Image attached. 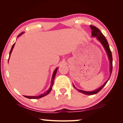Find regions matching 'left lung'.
Wrapping results in <instances>:
<instances>
[{
	"label": "left lung",
	"instance_id": "obj_1",
	"mask_svg": "<svg viewBox=\"0 0 123 123\" xmlns=\"http://www.w3.org/2000/svg\"><path fill=\"white\" fill-rule=\"evenodd\" d=\"M91 29L92 30V36L93 37H96V38H97V40H98L101 43V44L102 45V46H104V49H105L106 52L107 56H108L109 59L110 60V76L111 74L112 73V54H111V51L110 49V47H109L108 42H107L106 38H105V37L104 36V35L101 33V32L100 31V30L98 29V28L96 27L93 26H90ZM109 80H106L105 82V83L101 87H100V88H98L97 90H96L93 91H83V90H78V89H77L75 88V87L74 86L73 84V86L74 88L76 89L77 90H78V91H80L81 93H83L85 95H95V94H96L98 93V92H100L101 90L103 88V87L105 86L106 85V84L107 83V81H108Z\"/></svg>",
	"mask_w": 123,
	"mask_h": 123
}]
</instances>
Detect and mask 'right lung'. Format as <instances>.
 Returning a JSON list of instances; mask_svg holds the SVG:
<instances>
[{
	"label": "right lung",
	"mask_w": 123,
	"mask_h": 123,
	"mask_svg": "<svg viewBox=\"0 0 123 123\" xmlns=\"http://www.w3.org/2000/svg\"><path fill=\"white\" fill-rule=\"evenodd\" d=\"M23 33V32H22L21 33H20V34L18 36V37H19V36H21V35ZM14 44H15V43L12 45V47L11 51H10V53H9V57H10V55H11V53H12V51L13 49V48H14ZM58 68H57L55 69L54 71V73H53V77H52L51 83V85H50V88L49 89V90H48V91H46V92H45V93H43V94H41V95H40L39 96H25V97H26V98H30V99H37V98H41V97H43V96H46L47 95H48V94L51 91V89H52V87H53V86L54 80V78H55V75H56V72H57V70H58Z\"/></svg>",
	"instance_id": "1"
}]
</instances>
